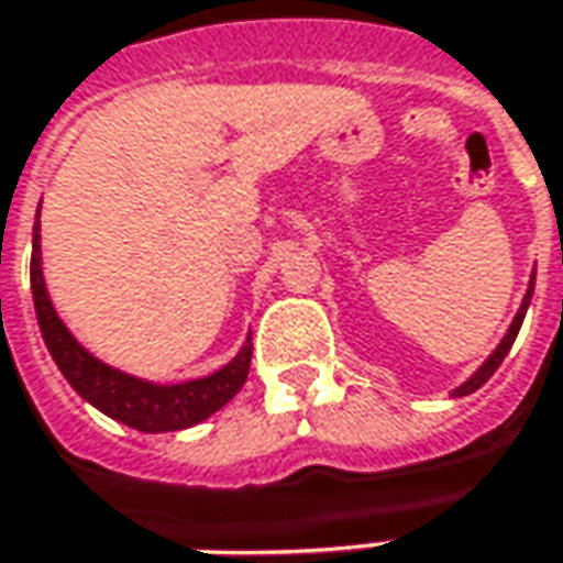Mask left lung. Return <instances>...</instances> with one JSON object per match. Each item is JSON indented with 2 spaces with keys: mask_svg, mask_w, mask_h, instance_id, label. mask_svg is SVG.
Instances as JSON below:
<instances>
[{
  "mask_svg": "<svg viewBox=\"0 0 563 563\" xmlns=\"http://www.w3.org/2000/svg\"><path fill=\"white\" fill-rule=\"evenodd\" d=\"M533 278H537V275H533ZM530 297H533V282H530V290H527V297H523V303H520V312H518V316H515V322H511V328H508L505 341H501L499 346H496V353H493V356H489V360H486L484 365L477 368V375H474V378H467L465 384H462V387L455 390V396L474 394V390H481L486 380L493 378V372L499 368L501 360L508 356V350H511V343H515V338H518L520 325H523V316H527V307H530Z\"/></svg>",
  "mask_w": 563,
  "mask_h": 563,
  "instance_id": "1",
  "label": "left lung"
}]
</instances>
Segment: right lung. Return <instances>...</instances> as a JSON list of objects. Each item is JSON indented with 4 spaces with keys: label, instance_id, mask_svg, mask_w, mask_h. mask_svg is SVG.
I'll use <instances>...</instances> for the list:
<instances>
[{
    "label": "right lung",
    "instance_id": "add662e5",
    "mask_svg": "<svg viewBox=\"0 0 563 563\" xmlns=\"http://www.w3.org/2000/svg\"><path fill=\"white\" fill-rule=\"evenodd\" d=\"M30 285H33V303H36V319H40L43 341L48 346V353H52V360L58 362L64 378L70 380V387L82 399H89L96 409L111 415L117 421H123V424H130L135 431L161 433L191 428V424L203 421L207 415L222 409L241 390V384L247 380L251 353H254L251 338L241 346L235 360L220 372H213L210 378L185 380V384H173V387L130 378V375L117 372L111 365L98 362L96 356H89L70 338V331L62 325V319L55 316L52 300L45 294L43 266H40V220H36V232H33Z\"/></svg>",
    "mask_w": 563,
    "mask_h": 563
}]
</instances>
